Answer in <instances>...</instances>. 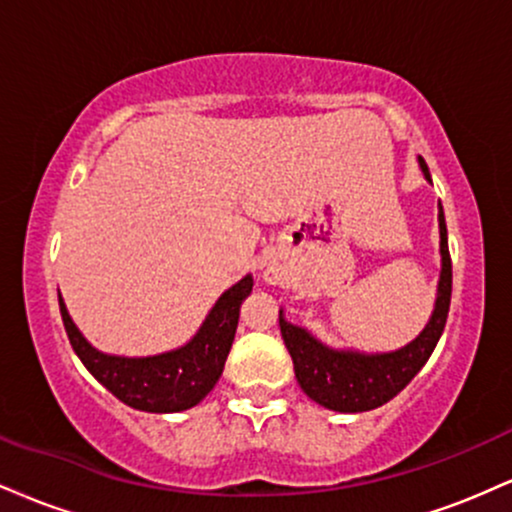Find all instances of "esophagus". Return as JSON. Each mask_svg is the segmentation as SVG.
Segmentation results:
<instances>
[{
    "label": "esophagus",
    "mask_w": 512,
    "mask_h": 512,
    "mask_svg": "<svg viewBox=\"0 0 512 512\" xmlns=\"http://www.w3.org/2000/svg\"><path fill=\"white\" fill-rule=\"evenodd\" d=\"M264 279L272 281V284H279L281 272H279V269H267V272H264Z\"/></svg>",
    "instance_id": "esophagus-1"
}]
</instances>
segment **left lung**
Here are the masks:
<instances>
[{"instance_id":"obj_1","label":"left lung","mask_w":512,"mask_h":512,"mask_svg":"<svg viewBox=\"0 0 512 512\" xmlns=\"http://www.w3.org/2000/svg\"><path fill=\"white\" fill-rule=\"evenodd\" d=\"M421 170L428 180V166L419 158ZM440 255H443V272H440L438 301L431 320L424 332L404 349L392 354L363 356L351 351H332L315 342L301 327L286 322L279 313L281 337L293 358V370L301 390L322 407L334 411H368L383 407L392 397L399 395L411 383L416 373L424 368L428 356L436 349L440 334L448 320L452 296V260L448 250V228H445L443 207H440Z\"/></svg>"}]
</instances>
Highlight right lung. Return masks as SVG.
Segmentation results:
<instances>
[{
    "instance_id": "obj_1",
    "label": "right lung",
    "mask_w": 512,
    "mask_h": 512,
    "mask_svg": "<svg viewBox=\"0 0 512 512\" xmlns=\"http://www.w3.org/2000/svg\"><path fill=\"white\" fill-rule=\"evenodd\" d=\"M252 291V276L240 279L216 301L207 322L190 344L161 356L122 358L93 349L81 337L60 298V313L69 344L98 383L134 409L182 411L195 407L219 383L228 351L236 337L240 303Z\"/></svg>"
}]
</instances>
